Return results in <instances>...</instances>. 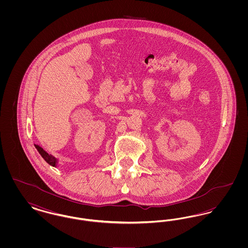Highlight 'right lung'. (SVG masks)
<instances>
[{
  "label": "right lung",
  "instance_id": "add662e5",
  "mask_svg": "<svg viewBox=\"0 0 248 248\" xmlns=\"http://www.w3.org/2000/svg\"><path fill=\"white\" fill-rule=\"evenodd\" d=\"M35 148L37 149V151L39 152V154H41V156L46 160V163H48L50 165H52V166H57L58 160L54 156H52L51 154H48L43 148H41L38 145H35Z\"/></svg>",
  "mask_w": 248,
  "mask_h": 248
}]
</instances>
